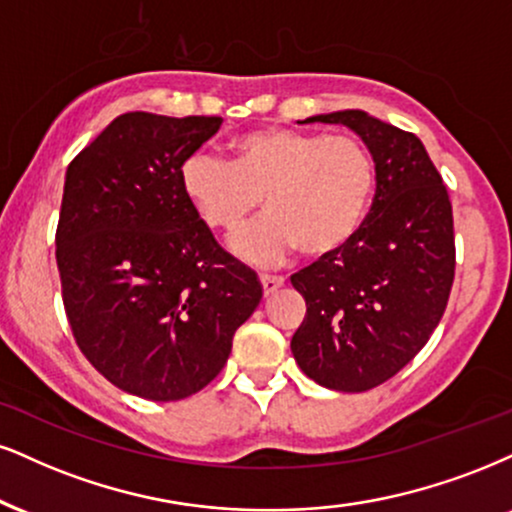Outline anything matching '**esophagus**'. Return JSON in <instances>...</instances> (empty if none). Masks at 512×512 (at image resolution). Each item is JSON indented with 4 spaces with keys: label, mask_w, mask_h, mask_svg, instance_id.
Segmentation results:
<instances>
[{
    "label": "esophagus",
    "mask_w": 512,
    "mask_h": 512,
    "mask_svg": "<svg viewBox=\"0 0 512 512\" xmlns=\"http://www.w3.org/2000/svg\"><path fill=\"white\" fill-rule=\"evenodd\" d=\"M261 285H263V294H273L275 289H280L285 285V277H275V275H261Z\"/></svg>",
    "instance_id": "34e87169"
}]
</instances>
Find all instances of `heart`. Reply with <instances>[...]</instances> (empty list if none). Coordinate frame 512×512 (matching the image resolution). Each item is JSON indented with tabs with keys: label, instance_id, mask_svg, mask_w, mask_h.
I'll return each instance as SVG.
<instances>
[{
	"label": "heart",
	"instance_id": "heart-1",
	"mask_svg": "<svg viewBox=\"0 0 512 512\" xmlns=\"http://www.w3.org/2000/svg\"><path fill=\"white\" fill-rule=\"evenodd\" d=\"M230 147L232 163L204 149L189 154L180 189L197 216L227 237L249 225L263 199L270 216L232 242L242 261L275 266L296 249L332 258L363 230L377 166L358 137L258 128Z\"/></svg>",
	"mask_w": 512,
	"mask_h": 512
}]
</instances>
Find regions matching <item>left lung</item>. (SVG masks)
<instances>
[{"label": "left lung", "mask_w": 512, "mask_h": 512, "mask_svg": "<svg viewBox=\"0 0 512 512\" xmlns=\"http://www.w3.org/2000/svg\"><path fill=\"white\" fill-rule=\"evenodd\" d=\"M301 123L356 132L377 166L368 220L342 254L292 275L306 299L292 337L299 368L334 391H368L394 377L439 325L456 270L444 180L413 132L346 109Z\"/></svg>", "instance_id": "1"}]
</instances>
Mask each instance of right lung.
<instances>
[{"label": "right lung", "instance_id": "obj_1", "mask_svg": "<svg viewBox=\"0 0 512 512\" xmlns=\"http://www.w3.org/2000/svg\"><path fill=\"white\" fill-rule=\"evenodd\" d=\"M220 123L123 113L66 170L56 266L73 337L106 380L149 401L204 389L263 296L180 189L182 161Z\"/></svg>", "mask_w": 512, "mask_h": 512}]
</instances>
